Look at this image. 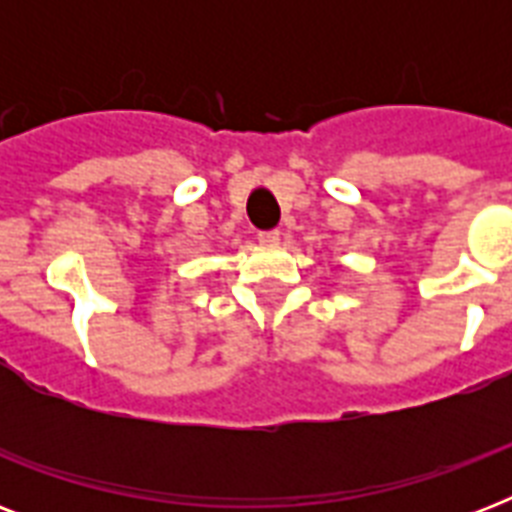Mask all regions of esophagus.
Wrapping results in <instances>:
<instances>
[{"mask_svg":"<svg viewBox=\"0 0 512 512\" xmlns=\"http://www.w3.org/2000/svg\"><path fill=\"white\" fill-rule=\"evenodd\" d=\"M279 239H281L279 231H260V233H257V241H260V244H268V247L279 244Z\"/></svg>","mask_w":512,"mask_h":512,"instance_id":"34e87169","label":"esophagus"}]
</instances>
